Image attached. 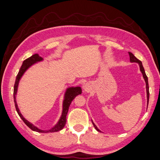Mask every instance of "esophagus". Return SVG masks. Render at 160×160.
Masks as SVG:
<instances>
[{
    "label": "esophagus",
    "mask_w": 160,
    "mask_h": 160,
    "mask_svg": "<svg viewBox=\"0 0 160 160\" xmlns=\"http://www.w3.org/2000/svg\"><path fill=\"white\" fill-rule=\"evenodd\" d=\"M83 89H84V92H89V87L87 85V84H84V85L83 86Z\"/></svg>",
    "instance_id": "esophagus-1"
}]
</instances>
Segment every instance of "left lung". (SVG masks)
Here are the masks:
<instances>
[{"label":"left lung","mask_w":160,"mask_h":160,"mask_svg":"<svg viewBox=\"0 0 160 160\" xmlns=\"http://www.w3.org/2000/svg\"><path fill=\"white\" fill-rule=\"evenodd\" d=\"M128 54H129V56H130V62H132V63H133V62H134V63H137V64H139V68H140V71L142 72V75H143V79H144L145 82H146V95H147V107H148V101H149V87H148V77L146 76V73H145V70H144V68H143V65H142V62H141L140 60H139V59H137V58H135V56H134L132 52H128ZM92 123H93V127L95 128V129H96L97 131H98V132H101V131L98 128H97V126L94 124V123H93L92 120Z\"/></svg>","instance_id":"1"}]
</instances>
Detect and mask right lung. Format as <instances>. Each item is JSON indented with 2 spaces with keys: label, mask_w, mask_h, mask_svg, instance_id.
Wrapping results in <instances>:
<instances>
[{
  "label": "right lung",
  "mask_w": 160,
  "mask_h": 160,
  "mask_svg": "<svg viewBox=\"0 0 160 160\" xmlns=\"http://www.w3.org/2000/svg\"><path fill=\"white\" fill-rule=\"evenodd\" d=\"M43 60V58L40 57L38 54H34L31 56L29 58L26 59V60H24L23 64H22L21 68L19 71L17 76V78H16V81L14 83V104H15V108L17 109V112L18 114L19 115V117L23 121L26 123L28 127H29L31 130L33 131H35V132H42V133H48V132H58V131L61 130L63 129L66 124V121H67V115L68 113V109H69V106L71 105V102L73 101V100L76 98L78 95H80L82 93V89H81L80 87H68V88L66 89V92L64 93V100H63V103H62V115L58 122L56 123L54 126L51 128V129L49 130H41L39 128H37V126H34L32 123H31L30 122L28 121L25 118L23 115L21 114L19 109L18 108V105L17 102V100H16V96H17V90H18V84H19V81L22 76H23L28 68L32 67V65L34 64L38 63L39 62H42Z\"/></svg>",
  "instance_id": "1"
}]
</instances>
